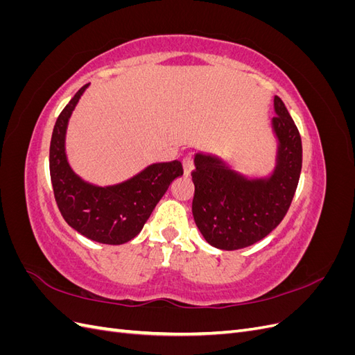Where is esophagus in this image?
Returning a JSON list of instances; mask_svg holds the SVG:
<instances>
[{"label":"esophagus","mask_w":355,"mask_h":355,"mask_svg":"<svg viewBox=\"0 0 355 355\" xmlns=\"http://www.w3.org/2000/svg\"><path fill=\"white\" fill-rule=\"evenodd\" d=\"M192 167H194V163H192V158L191 157H185L184 158V173L185 176H189Z\"/></svg>","instance_id":"34e87169"}]
</instances>
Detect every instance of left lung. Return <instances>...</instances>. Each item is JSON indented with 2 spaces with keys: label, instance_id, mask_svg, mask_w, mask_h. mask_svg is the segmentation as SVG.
<instances>
[{
  "label": "left lung",
  "instance_id": "obj_1",
  "mask_svg": "<svg viewBox=\"0 0 355 355\" xmlns=\"http://www.w3.org/2000/svg\"><path fill=\"white\" fill-rule=\"evenodd\" d=\"M271 120L277 141L268 176H245L223 158L197 153L192 214L206 241L220 250H239L265 239L283 220L302 170V141L283 101L274 98Z\"/></svg>",
  "mask_w": 355,
  "mask_h": 355
}]
</instances>
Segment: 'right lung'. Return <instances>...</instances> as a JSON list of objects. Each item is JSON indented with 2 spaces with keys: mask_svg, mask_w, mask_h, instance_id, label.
Returning <instances> with one entry per match:
<instances>
[{
  "mask_svg": "<svg viewBox=\"0 0 355 355\" xmlns=\"http://www.w3.org/2000/svg\"><path fill=\"white\" fill-rule=\"evenodd\" d=\"M85 84L65 106L53 128L50 178L63 219L84 237L102 244H124L142 231L145 222L170 184L184 175L182 163H155L133 178L108 187L93 185L78 176L67 157V128Z\"/></svg>",
  "mask_w": 355,
  "mask_h": 355,
  "instance_id": "right-lung-1",
  "label": "right lung"
}]
</instances>
